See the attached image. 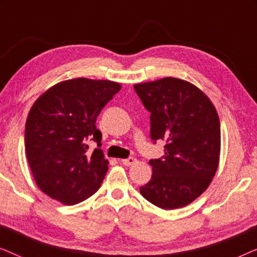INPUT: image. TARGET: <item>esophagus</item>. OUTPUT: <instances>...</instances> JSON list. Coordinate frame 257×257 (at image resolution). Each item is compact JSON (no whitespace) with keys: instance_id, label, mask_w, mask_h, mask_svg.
Returning a JSON list of instances; mask_svg holds the SVG:
<instances>
[{"instance_id":"34e87169","label":"esophagus","mask_w":257,"mask_h":257,"mask_svg":"<svg viewBox=\"0 0 257 257\" xmlns=\"http://www.w3.org/2000/svg\"><path fill=\"white\" fill-rule=\"evenodd\" d=\"M137 161V159H135L133 157H130L127 158V159H122L121 160V164L125 165V166H131V165H133Z\"/></svg>"}]
</instances>
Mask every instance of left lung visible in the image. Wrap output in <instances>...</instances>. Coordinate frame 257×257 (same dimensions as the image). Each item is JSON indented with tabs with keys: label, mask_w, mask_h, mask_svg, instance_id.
I'll return each instance as SVG.
<instances>
[{
	"label": "left lung",
	"mask_w": 257,
	"mask_h": 257,
	"mask_svg": "<svg viewBox=\"0 0 257 257\" xmlns=\"http://www.w3.org/2000/svg\"><path fill=\"white\" fill-rule=\"evenodd\" d=\"M135 90L151 113V139L166 143L164 156L150 160L153 174L140 194L163 209L187 206L206 191L219 166L215 107L195 85L173 77L136 84Z\"/></svg>",
	"instance_id": "obj_1"
}]
</instances>
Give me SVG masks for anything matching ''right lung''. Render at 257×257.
Segmentation results:
<instances>
[{"mask_svg":"<svg viewBox=\"0 0 257 257\" xmlns=\"http://www.w3.org/2000/svg\"><path fill=\"white\" fill-rule=\"evenodd\" d=\"M111 80L76 78L56 84L31 107L24 144L40 189L64 205H76L99 189L108 170L100 149L98 114L120 90Z\"/></svg>","mask_w":257,"mask_h":257,"instance_id":"1","label":"right lung"}]
</instances>
